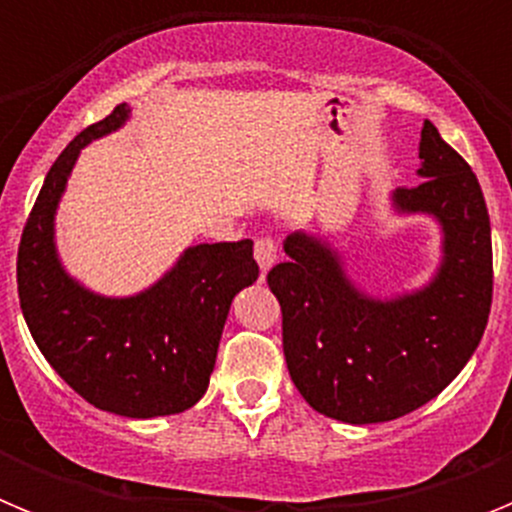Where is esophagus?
Returning <instances> with one entry per match:
<instances>
[{
    "instance_id": "34e87169",
    "label": "esophagus",
    "mask_w": 512,
    "mask_h": 512,
    "mask_svg": "<svg viewBox=\"0 0 512 512\" xmlns=\"http://www.w3.org/2000/svg\"><path fill=\"white\" fill-rule=\"evenodd\" d=\"M253 256H256L261 269L266 271L269 266H274V261H277V241H274V238H259L256 246H253Z\"/></svg>"
}]
</instances>
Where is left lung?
Here are the masks:
<instances>
[{"instance_id": "1", "label": "left lung", "mask_w": 512, "mask_h": 512, "mask_svg": "<svg viewBox=\"0 0 512 512\" xmlns=\"http://www.w3.org/2000/svg\"><path fill=\"white\" fill-rule=\"evenodd\" d=\"M418 174L402 212L443 225V264L415 295L372 300L348 282L336 251L295 233L289 259L266 274L282 307L289 377L310 408L343 423H384L443 392L472 359L492 305L490 215L472 166L425 120Z\"/></svg>"}]
</instances>
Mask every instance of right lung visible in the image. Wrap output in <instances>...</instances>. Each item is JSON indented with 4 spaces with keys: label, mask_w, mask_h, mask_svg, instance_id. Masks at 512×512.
<instances>
[{
    "label": "right lung",
    "mask_w": 512,
    "mask_h": 512,
    "mask_svg": "<svg viewBox=\"0 0 512 512\" xmlns=\"http://www.w3.org/2000/svg\"><path fill=\"white\" fill-rule=\"evenodd\" d=\"M117 104L63 148L22 228L17 292L40 354L89 405L125 418L192 408L207 392L230 302L256 282L253 241L200 243L151 289L125 300L92 295L61 269L53 215L76 156L128 117Z\"/></svg>",
    "instance_id": "right-lung-1"
}]
</instances>
